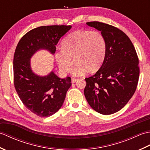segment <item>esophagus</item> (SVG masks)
<instances>
[{"instance_id":"34e87169","label":"esophagus","mask_w":150,"mask_h":150,"mask_svg":"<svg viewBox=\"0 0 150 150\" xmlns=\"http://www.w3.org/2000/svg\"><path fill=\"white\" fill-rule=\"evenodd\" d=\"M79 80L78 79H75V78H72L71 79V82L72 83H75V82H77Z\"/></svg>"}]
</instances>
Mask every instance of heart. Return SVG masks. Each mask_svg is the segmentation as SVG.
Listing matches in <instances>:
<instances>
[{
	"label": "heart",
	"instance_id": "1",
	"mask_svg": "<svg viewBox=\"0 0 150 150\" xmlns=\"http://www.w3.org/2000/svg\"><path fill=\"white\" fill-rule=\"evenodd\" d=\"M62 48L55 53V59L62 73L69 71L73 59L77 64L71 70L74 77H81L99 69L105 58L106 43L98 31L77 30L68 35L62 43Z\"/></svg>",
	"mask_w": 150,
	"mask_h": 150
}]
</instances>
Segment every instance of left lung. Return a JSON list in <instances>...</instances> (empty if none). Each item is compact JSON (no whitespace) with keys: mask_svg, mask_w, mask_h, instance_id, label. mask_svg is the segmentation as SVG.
<instances>
[{"mask_svg":"<svg viewBox=\"0 0 150 150\" xmlns=\"http://www.w3.org/2000/svg\"><path fill=\"white\" fill-rule=\"evenodd\" d=\"M86 24L103 34L106 50L100 69L85 79L84 93L95 111L111 115L122 109L135 93L139 77V59L132 41L122 31L97 21Z\"/></svg>","mask_w":150,"mask_h":150,"instance_id":"8db88e82","label":"left lung"}]
</instances>
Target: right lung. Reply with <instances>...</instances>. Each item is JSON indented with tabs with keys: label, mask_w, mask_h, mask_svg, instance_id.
Returning a JSON list of instances; mask_svg holds the SVG:
<instances>
[{
	"label": "right lung",
	"mask_w": 150,
	"mask_h": 150,
	"mask_svg": "<svg viewBox=\"0 0 150 150\" xmlns=\"http://www.w3.org/2000/svg\"><path fill=\"white\" fill-rule=\"evenodd\" d=\"M71 26H45L31 30L21 38L13 58L14 85L22 103L39 117H47L58 111L71 86V79L59 77L52 71L45 76L35 73L31 58L39 50L54 55L60 38Z\"/></svg>",
	"instance_id": "add662e5"
}]
</instances>
